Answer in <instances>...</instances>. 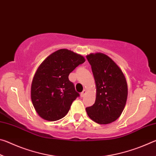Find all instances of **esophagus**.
Instances as JSON below:
<instances>
[{"label": "esophagus", "mask_w": 156, "mask_h": 156, "mask_svg": "<svg viewBox=\"0 0 156 156\" xmlns=\"http://www.w3.org/2000/svg\"><path fill=\"white\" fill-rule=\"evenodd\" d=\"M85 94H86V90L85 89H84V90L81 92V94H80V96L83 98V97H84V95H85Z\"/></svg>", "instance_id": "34e87169"}]
</instances>
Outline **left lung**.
<instances>
[{
    "label": "left lung",
    "instance_id": "obj_1",
    "mask_svg": "<svg viewBox=\"0 0 156 156\" xmlns=\"http://www.w3.org/2000/svg\"><path fill=\"white\" fill-rule=\"evenodd\" d=\"M96 86L95 103L86 108L92 120L101 125L113 122L125 108L128 89L126 78L119 67L107 55L98 53L87 56Z\"/></svg>",
    "mask_w": 156,
    "mask_h": 156
}]
</instances>
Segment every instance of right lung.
I'll use <instances>...</instances> for the list:
<instances>
[{
    "label": "right lung",
    "mask_w": 156,
    "mask_h": 156,
    "mask_svg": "<svg viewBox=\"0 0 156 156\" xmlns=\"http://www.w3.org/2000/svg\"><path fill=\"white\" fill-rule=\"evenodd\" d=\"M84 61L80 55L62 49L53 53L39 66L31 83V98L41 118L56 121L67 115L73 100L80 96L68 76Z\"/></svg>",
    "instance_id": "add662e5"
}]
</instances>
